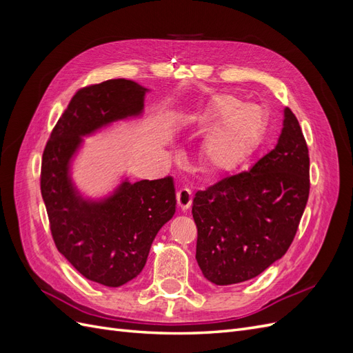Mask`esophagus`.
<instances>
[{
  "label": "esophagus",
  "mask_w": 353,
  "mask_h": 353,
  "mask_svg": "<svg viewBox=\"0 0 353 353\" xmlns=\"http://www.w3.org/2000/svg\"><path fill=\"white\" fill-rule=\"evenodd\" d=\"M176 203L181 210H188L191 208V203H193V194L188 188H181L176 193Z\"/></svg>",
  "instance_id": "obj_1"
}]
</instances>
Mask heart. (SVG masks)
<instances>
[{"label":"heart","mask_w":353,"mask_h":353,"mask_svg":"<svg viewBox=\"0 0 353 353\" xmlns=\"http://www.w3.org/2000/svg\"><path fill=\"white\" fill-rule=\"evenodd\" d=\"M196 123L212 128L199 148L200 162L209 175L222 176L239 169L258 150L268 119L261 105L219 94L197 114Z\"/></svg>","instance_id":"b5f03b06"}]
</instances>
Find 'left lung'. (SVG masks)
Wrapping results in <instances>:
<instances>
[{
	"label": "left lung",
	"mask_w": 353,
	"mask_h": 353,
	"mask_svg": "<svg viewBox=\"0 0 353 353\" xmlns=\"http://www.w3.org/2000/svg\"><path fill=\"white\" fill-rule=\"evenodd\" d=\"M283 117L276 145L249 172L197 191L193 200L196 259L213 284L254 279L296 236L309 196V154L293 112L284 108Z\"/></svg>",
	"instance_id": "1"
}]
</instances>
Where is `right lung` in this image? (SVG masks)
<instances>
[{
  "label": "right lung",
  "instance_id": "obj_1",
  "mask_svg": "<svg viewBox=\"0 0 353 353\" xmlns=\"http://www.w3.org/2000/svg\"><path fill=\"white\" fill-rule=\"evenodd\" d=\"M148 91L130 79L79 90L42 154L41 193L57 249L85 279L108 287L143 271L159 230L175 215L172 178L131 183L123 175L108 194L90 197L73 181V160L83 138L143 117Z\"/></svg>",
  "mask_w": 353,
  "mask_h": 353
}]
</instances>
